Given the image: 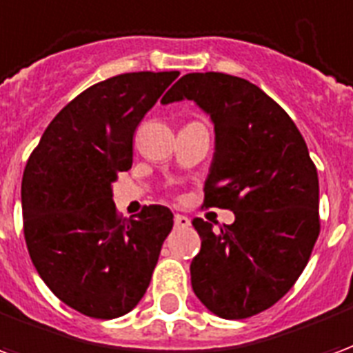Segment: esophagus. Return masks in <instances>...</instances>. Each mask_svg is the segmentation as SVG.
<instances>
[{
	"mask_svg": "<svg viewBox=\"0 0 353 353\" xmlns=\"http://www.w3.org/2000/svg\"><path fill=\"white\" fill-rule=\"evenodd\" d=\"M174 223H176L177 229H187V227L191 225L189 217H185V215H179V214H176V217H174Z\"/></svg>",
	"mask_w": 353,
	"mask_h": 353,
	"instance_id": "1",
	"label": "esophagus"
}]
</instances>
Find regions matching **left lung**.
Instances as JSON below:
<instances>
[{
    "mask_svg": "<svg viewBox=\"0 0 353 353\" xmlns=\"http://www.w3.org/2000/svg\"><path fill=\"white\" fill-rule=\"evenodd\" d=\"M192 100L212 117L215 153L204 206L234 212L202 238L191 283L208 310L252 318L293 288L319 236L318 170L291 117L253 83L227 73H187L162 103Z\"/></svg>",
    "mask_w": 353,
    "mask_h": 353,
    "instance_id": "left-lung-1",
    "label": "left lung"
}]
</instances>
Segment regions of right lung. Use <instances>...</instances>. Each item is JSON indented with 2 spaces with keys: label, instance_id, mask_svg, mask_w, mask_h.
<instances>
[{
  "label": "right lung",
  "instance_id": "obj_1",
  "mask_svg": "<svg viewBox=\"0 0 353 353\" xmlns=\"http://www.w3.org/2000/svg\"><path fill=\"white\" fill-rule=\"evenodd\" d=\"M179 72L100 81L58 113L22 176L28 253L54 295L88 318L113 319L145 295L174 227L166 206L117 214L111 183L132 166L134 132Z\"/></svg>",
  "mask_w": 353,
  "mask_h": 353
}]
</instances>
